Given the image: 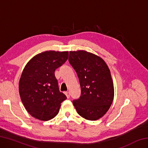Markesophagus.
Wrapping results in <instances>:
<instances>
[{
    "label": "esophagus",
    "instance_id": "esophagus-1",
    "mask_svg": "<svg viewBox=\"0 0 148 148\" xmlns=\"http://www.w3.org/2000/svg\"><path fill=\"white\" fill-rule=\"evenodd\" d=\"M65 95H66V97H67V98H70V96H71V94H70V92H68V91H67V92H65Z\"/></svg>",
    "mask_w": 148,
    "mask_h": 148
}]
</instances>
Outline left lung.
I'll list each match as a JSON object with an SVG mask.
<instances>
[{
	"mask_svg": "<svg viewBox=\"0 0 148 148\" xmlns=\"http://www.w3.org/2000/svg\"><path fill=\"white\" fill-rule=\"evenodd\" d=\"M69 61L78 76L81 96L72 103L79 116L95 121L105 115L114 97L110 71L101 57L85 50L70 51Z\"/></svg>",
	"mask_w": 148,
	"mask_h": 148,
	"instance_id": "1",
	"label": "left lung"
}]
</instances>
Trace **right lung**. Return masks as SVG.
<instances>
[{"label":"right lung","mask_w":148,"mask_h":148,"mask_svg":"<svg viewBox=\"0 0 148 148\" xmlns=\"http://www.w3.org/2000/svg\"><path fill=\"white\" fill-rule=\"evenodd\" d=\"M69 57V51H46L27 62L19 82L21 100L34 118L48 121L59 113L66 97L60 92L55 71Z\"/></svg>","instance_id":"1"}]
</instances>
